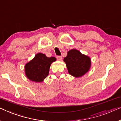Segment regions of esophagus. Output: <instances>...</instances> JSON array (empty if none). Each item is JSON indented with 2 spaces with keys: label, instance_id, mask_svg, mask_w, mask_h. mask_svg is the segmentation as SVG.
<instances>
[{
  "label": "esophagus",
  "instance_id": "obj_1",
  "mask_svg": "<svg viewBox=\"0 0 121 121\" xmlns=\"http://www.w3.org/2000/svg\"><path fill=\"white\" fill-rule=\"evenodd\" d=\"M57 59L58 60H62V56H57L56 57Z\"/></svg>",
  "mask_w": 121,
  "mask_h": 121
}]
</instances>
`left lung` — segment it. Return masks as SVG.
<instances>
[{
    "label": "left lung",
    "instance_id": "8db88e82",
    "mask_svg": "<svg viewBox=\"0 0 121 121\" xmlns=\"http://www.w3.org/2000/svg\"><path fill=\"white\" fill-rule=\"evenodd\" d=\"M64 61L69 74L76 78L81 77L86 74L91 66V58L77 49L69 51Z\"/></svg>",
    "mask_w": 121,
    "mask_h": 121
}]
</instances>
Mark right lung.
<instances>
[{
	"mask_svg": "<svg viewBox=\"0 0 121 121\" xmlns=\"http://www.w3.org/2000/svg\"><path fill=\"white\" fill-rule=\"evenodd\" d=\"M56 60L54 57H48L44 54H37L25 66L26 76L30 81L42 82L48 76L52 63Z\"/></svg>",
	"mask_w": 121,
	"mask_h": 121,
	"instance_id": "add662e5",
	"label": "right lung"
}]
</instances>
